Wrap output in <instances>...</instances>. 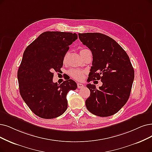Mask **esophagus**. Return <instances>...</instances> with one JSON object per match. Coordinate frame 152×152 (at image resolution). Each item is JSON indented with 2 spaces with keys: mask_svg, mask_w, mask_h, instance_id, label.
Masks as SVG:
<instances>
[{
  "mask_svg": "<svg viewBox=\"0 0 152 152\" xmlns=\"http://www.w3.org/2000/svg\"><path fill=\"white\" fill-rule=\"evenodd\" d=\"M84 86L82 84V83H77V87L78 88H81L82 87H83Z\"/></svg>",
  "mask_w": 152,
  "mask_h": 152,
  "instance_id": "34e87169",
  "label": "esophagus"
}]
</instances>
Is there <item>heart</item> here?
Listing matches in <instances>:
<instances>
[{"label":"heart","mask_w":152,"mask_h":152,"mask_svg":"<svg viewBox=\"0 0 152 152\" xmlns=\"http://www.w3.org/2000/svg\"><path fill=\"white\" fill-rule=\"evenodd\" d=\"M88 50V49H86V48H82L80 51V53H82L84 52H86ZM85 71L82 70H80V69H72L70 70H69V74L70 75V76L74 78V79L76 80H82L83 77H84V75H85Z\"/></svg>","instance_id":"b5f03b06"}]
</instances>
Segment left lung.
<instances>
[{"instance_id":"8db88e82","label":"left lung","mask_w":152,"mask_h":152,"mask_svg":"<svg viewBox=\"0 0 152 152\" xmlns=\"http://www.w3.org/2000/svg\"><path fill=\"white\" fill-rule=\"evenodd\" d=\"M80 40L92 52V66L88 82L100 80L97 89L88 83L90 95L86 101L87 110L99 117L118 112L128 101L134 80V70L129 57L117 42L101 33L78 34Z\"/></svg>"}]
</instances>
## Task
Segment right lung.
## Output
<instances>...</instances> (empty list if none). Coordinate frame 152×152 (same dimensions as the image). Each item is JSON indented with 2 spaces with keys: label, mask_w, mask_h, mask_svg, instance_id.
Segmentation results:
<instances>
[{
  "label": "right lung",
  "mask_w": 152,
  "mask_h": 152,
  "mask_svg": "<svg viewBox=\"0 0 152 152\" xmlns=\"http://www.w3.org/2000/svg\"><path fill=\"white\" fill-rule=\"evenodd\" d=\"M77 37L75 33L45 32L23 52L17 72L20 94L32 112L40 118L51 119L62 115L67 108V93L77 87L72 79L60 85L53 82V72L60 70L69 45Z\"/></svg>",
  "instance_id": "1"
}]
</instances>
